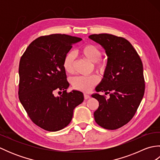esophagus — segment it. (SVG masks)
Wrapping results in <instances>:
<instances>
[{
    "label": "esophagus",
    "mask_w": 160,
    "mask_h": 160,
    "mask_svg": "<svg viewBox=\"0 0 160 160\" xmlns=\"http://www.w3.org/2000/svg\"><path fill=\"white\" fill-rule=\"evenodd\" d=\"M84 100H87L89 99L90 98V96L89 94H87V93H84Z\"/></svg>",
    "instance_id": "obj_1"
}]
</instances>
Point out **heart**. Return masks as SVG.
I'll use <instances>...</instances> for the list:
<instances>
[{"instance_id": "1", "label": "heart", "mask_w": 160, "mask_h": 160, "mask_svg": "<svg viewBox=\"0 0 160 160\" xmlns=\"http://www.w3.org/2000/svg\"><path fill=\"white\" fill-rule=\"evenodd\" d=\"M79 52L83 56L94 62L95 69L98 72L102 74L106 72L108 68V62L106 60L101 58L102 53L99 47L92 44H87L80 47ZM74 62L75 56L73 52H67L64 56L62 66L67 73L73 72ZM98 82L99 79L96 75H91L89 76H76L71 79V84L74 89L84 92L91 91Z\"/></svg>"}]
</instances>
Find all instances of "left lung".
Masks as SVG:
<instances>
[{"mask_svg": "<svg viewBox=\"0 0 160 160\" xmlns=\"http://www.w3.org/2000/svg\"><path fill=\"white\" fill-rule=\"evenodd\" d=\"M89 38L103 47L108 56V68L96 90L109 94L110 98L92 95L99 102L93 113L95 121L101 127L115 130L131 120L143 98V64L136 50L122 37L100 33Z\"/></svg>", "mask_w": 160, "mask_h": 160, "instance_id": "obj_1", "label": "left lung"}]
</instances>
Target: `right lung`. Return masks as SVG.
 I'll return each instance as SVG.
<instances>
[{
  "mask_svg": "<svg viewBox=\"0 0 160 160\" xmlns=\"http://www.w3.org/2000/svg\"><path fill=\"white\" fill-rule=\"evenodd\" d=\"M82 38L66 34L40 36L26 49L19 63L18 98L32 121L48 131H58L72 120L73 109L84 100L78 91L68 93L62 62ZM63 94L56 97V91Z\"/></svg>",
  "mask_w": 160,
  "mask_h": 160,
  "instance_id": "right-lung-1",
  "label": "right lung"
}]
</instances>
